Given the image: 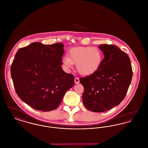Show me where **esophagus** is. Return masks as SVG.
<instances>
[{
  "label": "esophagus",
  "instance_id": "esophagus-1",
  "mask_svg": "<svg viewBox=\"0 0 148 148\" xmlns=\"http://www.w3.org/2000/svg\"><path fill=\"white\" fill-rule=\"evenodd\" d=\"M74 82H75V83L77 84H78L79 83V79L78 77H75V79H74Z\"/></svg>",
  "mask_w": 148,
  "mask_h": 148
}]
</instances>
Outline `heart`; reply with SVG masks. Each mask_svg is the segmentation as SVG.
Masks as SVG:
<instances>
[{
  "mask_svg": "<svg viewBox=\"0 0 148 148\" xmlns=\"http://www.w3.org/2000/svg\"><path fill=\"white\" fill-rule=\"evenodd\" d=\"M103 58L102 51L98 48L77 47L69 50L68 56L63 58L62 64L67 70L71 69L75 64L80 75L89 76L98 70Z\"/></svg>",
  "mask_w": 148,
  "mask_h": 148,
  "instance_id": "b5f03b06",
  "label": "heart"
}]
</instances>
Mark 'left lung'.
<instances>
[{
  "instance_id": "1",
  "label": "left lung",
  "mask_w": 148,
  "mask_h": 148,
  "mask_svg": "<svg viewBox=\"0 0 148 148\" xmlns=\"http://www.w3.org/2000/svg\"><path fill=\"white\" fill-rule=\"evenodd\" d=\"M104 58L95 73L80 77L84 91L85 107L93 112H104L118 106L125 98L133 77L130 60L127 54L114 45L99 46Z\"/></svg>"
}]
</instances>
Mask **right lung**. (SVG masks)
I'll use <instances>...</instances> for the list:
<instances>
[{"label": "right lung", "mask_w": 148, "mask_h": 148, "mask_svg": "<svg viewBox=\"0 0 148 148\" xmlns=\"http://www.w3.org/2000/svg\"><path fill=\"white\" fill-rule=\"evenodd\" d=\"M64 44L35 42L16 52L11 65L14 88L23 101L42 112L56 109L74 85L62 68Z\"/></svg>", "instance_id": "obj_1"}]
</instances>
